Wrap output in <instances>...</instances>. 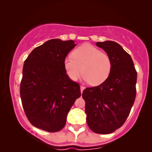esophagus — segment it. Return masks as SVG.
<instances>
[{
  "label": "esophagus",
  "instance_id": "obj_1",
  "mask_svg": "<svg viewBox=\"0 0 152 152\" xmlns=\"http://www.w3.org/2000/svg\"><path fill=\"white\" fill-rule=\"evenodd\" d=\"M85 87H84V86H80V90H81V93H82L83 92V90H85Z\"/></svg>",
  "mask_w": 152,
  "mask_h": 152
}]
</instances>
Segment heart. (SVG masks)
<instances>
[{"mask_svg":"<svg viewBox=\"0 0 152 152\" xmlns=\"http://www.w3.org/2000/svg\"><path fill=\"white\" fill-rule=\"evenodd\" d=\"M113 67L110 56L90 44H85L73 50L72 56L64 60V67L72 81L82 73L83 79L93 86L101 85L110 76Z\"/></svg>","mask_w":152,"mask_h":152,"instance_id":"heart-1","label":"heart"}]
</instances>
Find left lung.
Returning a JSON list of instances; mask_svg holds the SVG:
<instances>
[{"label":"left lung","mask_w":152,"mask_h":152,"mask_svg":"<svg viewBox=\"0 0 152 152\" xmlns=\"http://www.w3.org/2000/svg\"><path fill=\"white\" fill-rule=\"evenodd\" d=\"M96 45L111 58V73L100 85L84 90L82 98L90 129L105 134L120 128L126 120L135 99L137 72L130 55L118 43L105 41Z\"/></svg>","instance_id":"1"}]
</instances>
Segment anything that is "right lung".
Here are the masks:
<instances>
[{"instance_id": "1", "label": "right lung", "mask_w": 152, "mask_h": 152, "mask_svg": "<svg viewBox=\"0 0 152 152\" xmlns=\"http://www.w3.org/2000/svg\"><path fill=\"white\" fill-rule=\"evenodd\" d=\"M76 44L52 39L35 48L24 62L20 98L26 115L35 127L49 132L62 129L75 101L79 85L70 80L64 60Z\"/></svg>"}]
</instances>
